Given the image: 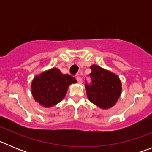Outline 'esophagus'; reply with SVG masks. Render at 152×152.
Segmentation results:
<instances>
[{"label":"esophagus","instance_id":"1","mask_svg":"<svg viewBox=\"0 0 152 152\" xmlns=\"http://www.w3.org/2000/svg\"><path fill=\"white\" fill-rule=\"evenodd\" d=\"M76 79H77V81L79 83V84H81V83H82V78H81V77L77 76V77H76Z\"/></svg>","mask_w":152,"mask_h":152}]
</instances>
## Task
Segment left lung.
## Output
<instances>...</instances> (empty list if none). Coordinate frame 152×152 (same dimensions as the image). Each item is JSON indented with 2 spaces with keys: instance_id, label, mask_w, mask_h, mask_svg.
Segmentation results:
<instances>
[{
  "instance_id": "left-lung-1",
  "label": "left lung",
  "mask_w": 152,
  "mask_h": 152,
  "mask_svg": "<svg viewBox=\"0 0 152 152\" xmlns=\"http://www.w3.org/2000/svg\"><path fill=\"white\" fill-rule=\"evenodd\" d=\"M88 75L91 82L85 80L87 95L91 102L100 108L108 109L116 103L121 94V83L116 75L97 65L91 67Z\"/></svg>"
}]
</instances>
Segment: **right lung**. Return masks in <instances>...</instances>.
<instances>
[{"label": "right lung", "instance_id": "right-lung-1", "mask_svg": "<svg viewBox=\"0 0 152 152\" xmlns=\"http://www.w3.org/2000/svg\"><path fill=\"white\" fill-rule=\"evenodd\" d=\"M76 82L71 75H63L58 68H52L35 77L32 82L33 96L43 107H52L61 101L68 86Z\"/></svg>", "mask_w": 152, "mask_h": 152}]
</instances>
